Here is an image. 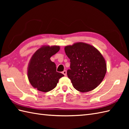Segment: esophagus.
Instances as JSON below:
<instances>
[{"instance_id": "1", "label": "esophagus", "mask_w": 129, "mask_h": 129, "mask_svg": "<svg viewBox=\"0 0 129 129\" xmlns=\"http://www.w3.org/2000/svg\"><path fill=\"white\" fill-rule=\"evenodd\" d=\"M62 73L63 74H64L65 76V75H67V70H64V71H63V72H62Z\"/></svg>"}]
</instances>
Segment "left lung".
Instances as JSON below:
<instances>
[{"label": "left lung", "instance_id": "obj_1", "mask_svg": "<svg viewBox=\"0 0 129 129\" xmlns=\"http://www.w3.org/2000/svg\"><path fill=\"white\" fill-rule=\"evenodd\" d=\"M65 52L70 59L67 75L74 87L85 92L95 89L103 80L106 64L100 51L88 44L79 42L66 46Z\"/></svg>", "mask_w": 129, "mask_h": 129}]
</instances>
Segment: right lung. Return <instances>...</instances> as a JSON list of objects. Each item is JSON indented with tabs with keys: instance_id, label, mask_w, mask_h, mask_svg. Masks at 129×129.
Segmentation results:
<instances>
[{
	"instance_id": "1",
	"label": "right lung",
	"mask_w": 129,
	"mask_h": 129,
	"mask_svg": "<svg viewBox=\"0 0 129 129\" xmlns=\"http://www.w3.org/2000/svg\"><path fill=\"white\" fill-rule=\"evenodd\" d=\"M60 50L59 46L44 45L33 55L28 68V77L34 88L48 92L56 87L60 78L64 75L56 72V65L50 57Z\"/></svg>"
}]
</instances>
